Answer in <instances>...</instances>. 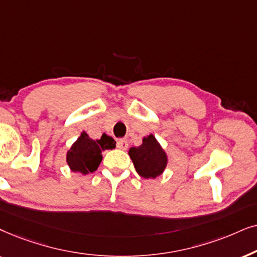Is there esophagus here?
Returning a JSON list of instances; mask_svg holds the SVG:
<instances>
[{"label":"esophagus","instance_id":"1","mask_svg":"<svg viewBox=\"0 0 257 257\" xmlns=\"http://www.w3.org/2000/svg\"><path fill=\"white\" fill-rule=\"evenodd\" d=\"M116 146H117L118 149H122V150H125L126 148H128V141L126 140H118L117 143H116Z\"/></svg>","mask_w":257,"mask_h":257}]
</instances>
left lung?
Listing matches in <instances>:
<instances>
[{
	"label": "left lung",
	"mask_w": 257,
	"mask_h": 257,
	"mask_svg": "<svg viewBox=\"0 0 257 257\" xmlns=\"http://www.w3.org/2000/svg\"><path fill=\"white\" fill-rule=\"evenodd\" d=\"M128 154L136 172L145 179H156L164 172L168 163L166 152L153 134L143 138L142 145L133 147Z\"/></svg>",
	"instance_id": "obj_1"
}]
</instances>
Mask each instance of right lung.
<instances>
[{
    "instance_id": "obj_1",
    "label": "right lung",
    "mask_w": 257,
    "mask_h": 257,
    "mask_svg": "<svg viewBox=\"0 0 257 257\" xmlns=\"http://www.w3.org/2000/svg\"><path fill=\"white\" fill-rule=\"evenodd\" d=\"M116 142L110 136L103 134L100 140H93L85 132L67 153V163L71 172L81 174L94 173L98 168L102 161V152L107 149H114Z\"/></svg>"
}]
</instances>
